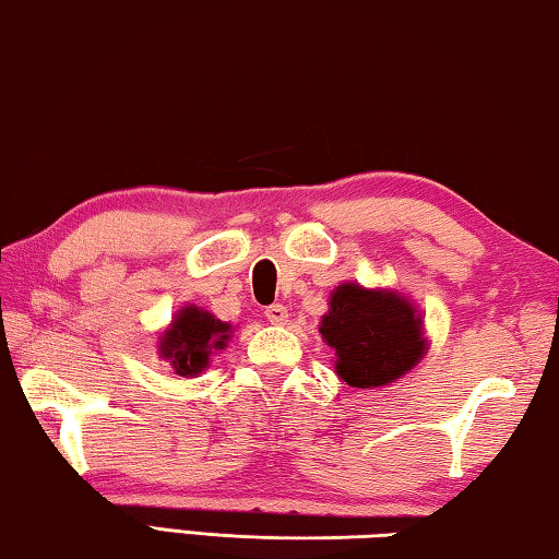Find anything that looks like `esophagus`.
<instances>
[{
  "label": "esophagus",
  "instance_id": "obj_1",
  "mask_svg": "<svg viewBox=\"0 0 559 559\" xmlns=\"http://www.w3.org/2000/svg\"><path fill=\"white\" fill-rule=\"evenodd\" d=\"M266 318L273 325H283L288 318V310H286V306H281V302H273L271 308H266Z\"/></svg>",
  "mask_w": 559,
  "mask_h": 559
}]
</instances>
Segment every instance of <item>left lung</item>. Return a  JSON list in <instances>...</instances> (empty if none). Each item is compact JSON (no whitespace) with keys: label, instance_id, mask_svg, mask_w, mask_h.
<instances>
[{"label":"left lung","instance_id":"8db88e82","mask_svg":"<svg viewBox=\"0 0 559 559\" xmlns=\"http://www.w3.org/2000/svg\"><path fill=\"white\" fill-rule=\"evenodd\" d=\"M320 335L335 349V372L357 390L396 382L427 353L421 316L394 290L343 283L330 293Z\"/></svg>","mask_w":559,"mask_h":559}]
</instances>
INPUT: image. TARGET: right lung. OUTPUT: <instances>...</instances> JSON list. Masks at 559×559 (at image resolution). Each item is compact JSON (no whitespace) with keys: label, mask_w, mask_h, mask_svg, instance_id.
Wrapping results in <instances>:
<instances>
[{"label":"right lung","mask_w":559,"mask_h":559,"mask_svg":"<svg viewBox=\"0 0 559 559\" xmlns=\"http://www.w3.org/2000/svg\"><path fill=\"white\" fill-rule=\"evenodd\" d=\"M229 333V323H222L202 308L187 306L159 337V355L169 359L175 374L197 377L204 367H210L212 353L226 347Z\"/></svg>","instance_id":"add662e5"}]
</instances>
